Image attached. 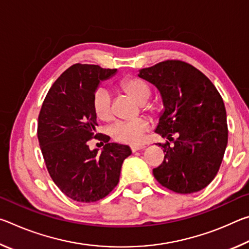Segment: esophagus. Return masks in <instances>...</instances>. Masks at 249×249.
Here are the masks:
<instances>
[{"instance_id":"34e87169","label":"esophagus","mask_w":249,"mask_h":249,"mask_svg":"<svg viewBox=\"0 0 249 249\" xmlns=\"http://www.w3.org/2000/svg\"><path fill=\"white\" fill-rule=\"evenodd\" d=\"M144 148H145L144 145H132L130 146V150H132L133 153H135V151H137V150H142Z\"/></svg>"}]
</instances>
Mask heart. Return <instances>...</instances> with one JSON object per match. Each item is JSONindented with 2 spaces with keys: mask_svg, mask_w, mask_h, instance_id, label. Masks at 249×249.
Returning <instances> with one entry per match:
<instances>
[{
  "mask_svg": "<svg viewBox=\"0 0 249 249\" xmlns=\"http://www.w3.org/2000/svg\"><path fill=\"white\" fill-rule=\"evenodd\" d=\"M120 86L126 93L140 103L145 102L150 95L149 86L140 78H126L122 80ZM92 104L95 114L100 120L109 121L112 119V98L107 88L100 87L95 90ZM149 127L148 121L144 117H138L130 121L117 122L109 129V134L116 142L135 145L140 144L142 141L144 134Z\"/></svg>",
  "mask_w": 249,
  "mask_h": 249,
  "instance_id": "heart-1",
  "label": "heart"
}]
</instances>
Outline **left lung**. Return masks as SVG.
<instances>
[{
  "label": "left lung",
  "mask_w": 249,
  "mask_h": 249,
  "mask_svg": "<svg viewBox=\"0 0 249 249\" xmlns=\"http://www.w3.org/2000/svg\"><path fill=\"white\" fill-rule=\"evenodd\" d=\"M138 77L153 83L161 94L165 109L155 132L172 142L158 144L165 158L153 170L154 177L177 193L202 190L215 178L227 146L221 94L205 74L181 60L141 69Z\"/></svg>",
  "instance_id": "left-lung-1"
}]
</instances>
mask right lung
<instances>
[{"instance_id":"1","label":"right lung","mask_w":249,"mask_h":249,"mask_svg":"<svg viewBox=\"0 0 249 249\" xmlns=\"http://www.w3.org/2000/svg\"><path fill=\"white\" fill-rule=\"evenodd\" d=\"M116 69L75 64L50 88L38 116L39 146L50 177L62 193L78 202L99 201L120 181L121 168L132 154L128 146L108 142L101 153L91 151L87 141L98 138L92 99L99 84Z\"/></svg>"}]
</instances>
